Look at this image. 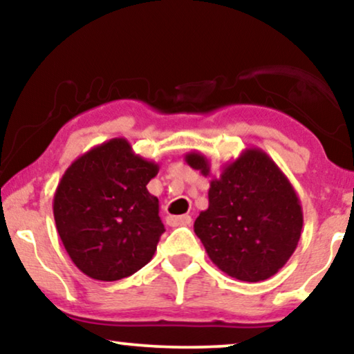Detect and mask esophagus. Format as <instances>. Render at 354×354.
Listing matches in <instances>:
<instances>
[{"instance_id": "esophagus-1", "label": "esophagus", "mask_w": 354, "mask_h": 354, "mask_svg": "<svg viewBox=\"0 0 354 354\" xmlns=\"http://www.w3.org/2000/svg\"><path fill=\"white\" fill-rule=\"evenodd\" d=\"M167 224L171 227H177V225H190L192 224V217L188 214L183 216H169L167 217Z\"/></svg>"}]
</instances>
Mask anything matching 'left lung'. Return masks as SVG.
<instances>
[{"mask_svg": "<svg viewBox=\"0 0 354 354\" xmlns=\"http://www.w3.org/2000/svg\"><path fill=\"white\" fill-rule=\"evenodd\" d=\"M190 167L211 176L205 154H185ZM209 206L195 221L207 256L230 277H272L297 250L303 229L299 198L287 176L259 148H248L209 183Z\"/></svg>", "mask_w": 354, "mask_h": 354, "instance_id": "left-lung-1", "label": "left lung"}]
</instances>
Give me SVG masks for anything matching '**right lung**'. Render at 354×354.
<instances>
[{
    "label": "right lung",
    "instance_id": "1",
    "mask_svg": "<svg viewBox=\"0 0 354 354\" xmlns=\"http://www.w3.org/2000/svg\"><path fill=\"white\" fill-rule=\"evenodd\" d=\"M159 166L113 138L82 154L57 183L53 214L57 234L82 272L114 282L147 266L164 225L148 182Z\"/></svg>",
    "mask_w": 354,
    "mask_h": 354
}]
</instances>
